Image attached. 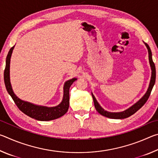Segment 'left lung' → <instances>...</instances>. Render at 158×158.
Listing matches in <instances>:
<instances>
[{
    "mask_svg": "<svg viewBox=\"0 0 158 158\" xmlns=\"http://www.w3.org/2000/svg\"><path fill=\"white\" fill-rule=\"evenodd\" d=\"M145 44L146 47L148 49V59H149V63L150 66H151V80H150L149 85L148 89H147L146 92L145 94L143 95V97L141 99H139L137 102L134 104L133 105L130 106L129 108L125 109V110L120 112H110L107 111L104 109L102 106L100 105V104L98 103V102L96 100L95 96L93 95V93H91L92 97L93 99V102H94V105L95 109L97 110L99 114L102 115V116L109 118H114V119H123L126 118L130 117L132 116L135 113H136L139 109H141L143 106L144 104L146 102L147 100H148L150 95H151V90L153 89V85L155 84V82H156V66H155V64L153 61V58H152V52L151 50L150 49V47L148 44L145 42H143Z\"/></svg>",
    "mask_w": 158,
    "mask_h": 158,
    "instance_id": "1",
    "label": "left lung"
}]
</instances>
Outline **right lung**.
<instances>
[{"mask_svg": "<svg viewBox=\"0 0 158 158\" xmlns=\"http://www.w3.org/2000/svg\"><path fill=\"white\" fill-rule=\"evenodd\" d=\"M15 46L10 49L8 54L6 58V65L4 71V81L6 89L9 95L11 96L12 100H14L16 105L18 108L23 112V114L27 115L29 117L34 118L37 121H48L58 118L63 116L68 111L69 105V88L77 79V78H73L66 81L63 85V97L61 102L55 106H46L42 105H37L29 102L21 100L15 94L12 90V87L10 82V58L14 49Z\"/></svg>", "mask_w": 158, "mask_h": 158, "instance_id": "right-lung-1", "label": "right lung"}]
</instances>
